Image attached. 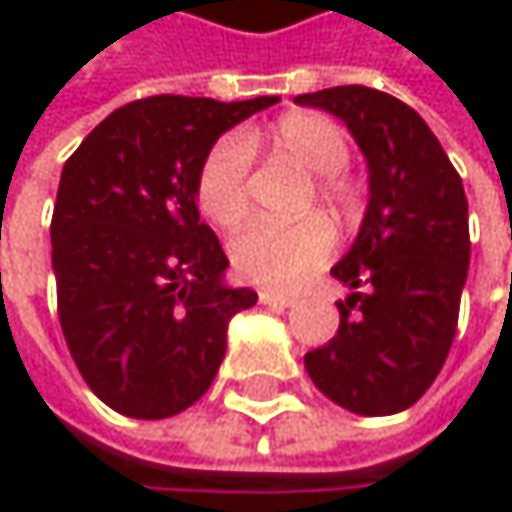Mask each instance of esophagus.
Here are the masks:
<instances>
[{"instance_id": "34e87169", "label": "esophagus", "mask_w": 512, "mask_h": 512, "mask_svg": "<svg viewBox=\"0 0 512 512\" xmlns=\"http://www.w3.org/2000/svg\"><path fill=\"white\" fill-rule=\"evenodd\" d=\"M257 299H260V305H269V308H290V305H296V296L275 293V290H260Z\"/></svg>"}]
</instances>
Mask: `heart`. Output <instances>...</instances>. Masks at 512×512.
Returning <instances> with one entry per match:
<instances>
[{"label":"heart","instance_id":"b5f03b06","mask_svg":"<svg viewBox=\"0 0 512 512\" xmlns=\"http://www.w3.org/2000/svg\"><path fill=\"white\" fill-rule=\"evenodd\" d=\"M257 148H269L317 171V201L335 213H347L353 189L341 177L350 159V142L338 121L320 112H290L269 130L243 136H222L198 165L195 201L201 213L219 228H237L249 216V174ZM335 249V231L326 219L308 216L293 225L252 222L231 243L234 269L266 287H299L311 278Z\"/></svg>","mask_w":512,"mask_h":512}]
</instances>
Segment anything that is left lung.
<instances>
[{"label": "left lung", "instance_id": "1", "mask_svg": "<svg viewBox=\"0 0 512 512\" xmlns=\"http://www.w3.org/2000/svg\"><path fill=\"white\" fill-rule=\"evenodd\" d=\"M296 103L338 115L370 168L356 243L332 275L353 287L341 326L305 353L311 382L356 415H394L424 397L451 353L468 275V201L424 118L403 100L338 85Z\"/></svg>", "mask_w": 512, "mask_h": 512}]
</instances>
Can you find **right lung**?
<instances>
[{"instance_id": "right-lung-1", "label": "right lung", "mask_w": 512, "mask_h": 512, "mask_svg": "<svg viewBox=\"0 0 512 512\" xmlns=\"http://www.w3.org/2000/svg\"><path fill=\"white\" fill-rule=\"evenodd\" d=\"M278 97L154 94L115 109L61 168L52 207L58 323L88 388L130 418H171L216 379L228 320L255 290L201 222L195 174L234 124Z\"/></svg>"}]
</instances>
